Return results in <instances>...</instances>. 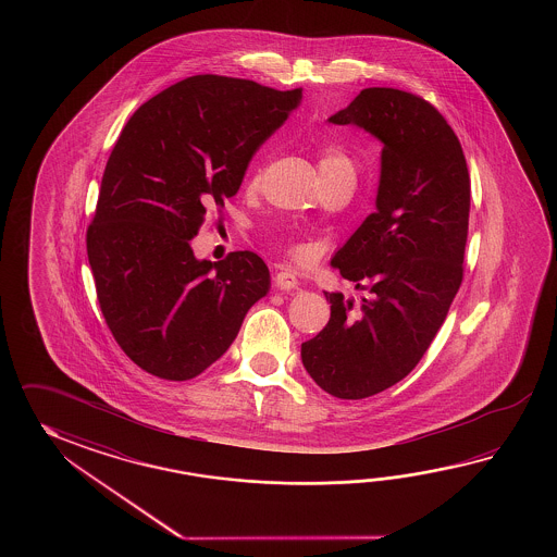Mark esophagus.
Segmentation results:
<instances>
[{
	"label": "esophagus",
	"mask_w": 557,
	"mask_h": 557,
	"mask_svg": "<svg viewBox=\"0 0 557 557\" xmlns=\"http://www.w3.org/2000/svg\"><path fill=\"white\" fill-rule=\"evenodd\" d=\"M274 284L281 290H293V288H298V278L290 271H278V273L274 274Z\"/></svg>",
	"instance_id": "esophagus-1"
}]
</instances>
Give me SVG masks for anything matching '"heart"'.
Here are the masks:
<instances>
[{"mask_svg": "<svg viewBox=\"0 0 557 557\" xmlns=\"http://www.w3.org/2000/svg\"><path fill=\"white\" fill-rule=\"evenodd\" d=\"M317 165H319L322 181L344 177V175L355 177V163H352L348 151L338 143H326L320 147L319 153H317ZM259 181H261V166H255V171L250 173V187L259 185Z\"/></svg>", "mask_w": 557, "mask_h": 557, "instance_id": "obj_1", "label": "heart"}]
</instances>
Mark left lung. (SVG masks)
<instances>
[{"label":"left lung","mask_w":557,"mask_h":557,"mask_svg":"<svg viewBox=\"0 0 557 557\" xmlns=\"http://www.w3.org/2000/svg\"><path fill=\"white\" fill-rule=\"evenodd\" d=\"M384 143L376 211L332 257L358 302L324 293L331 320L300 346L320 388L362 400L408 376L426 355L463 278L470 173L462 145L420 95L368 87L329 119Z\"/></svg>","instance_id":"obj_1"}]
</instances>
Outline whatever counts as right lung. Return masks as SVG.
I'll return each instance as SVG.
<instances>
[{
    "label": "right lung",
    "mask_w": 557,
    "mask_h": 557,
    "mask_svg": "<svg viewBox=\"0 0 557 557\" xmlns=\"http://www.w3.org/2000/svg\"><path fill=\"white\" fill-rule=\"evenodd\" d=\"M302 89L193 75L143 103L109 154L87 257L107 326L145 372L190 380L225 355L269 293L259 255L197 261L190 238L237 193Z\"/></svg>",
    "instance_id": "obj_1"
}]
</instances>
